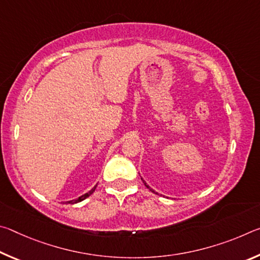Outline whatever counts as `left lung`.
Wrapping results in <instances>:
<instances>
[{
    "label": "left lung",
    "instance_id": "left-lung-1",
    "mask_svg": "<svg viewBox=\"0 0 260 260\" xmlns=\"http://www.w3.org/2000/svg\"><path fill=\"white\" fill-rule=\"evenodd\" d=\"M141 179H142V178H141ZM142 181H143V183H144V186H146V187H147V188L149 189V190H150V191H152V192H155V190H153V189H151L150 187H149V186H148V184H147L146 182H144V180H143V179H142ZM155 193H157V192H155Z\"/></svg>",
    "mask_w": 260,
    "mask_h": 260
}]
</instances>
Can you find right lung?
<instances>
[{
	"mask_svg": "<svg viewBox=\"0 0 260 260\" xmlns=\"http://www.w3.org/2000/svg\"><path fill=\"white\" fill-rule=\"evenodd\" d=\"M96 186H98V184H96ZM96 186H95L93 189H90V190L88 191L87 193H85V195H82V196L79 197V199H77V200H73V201H69V202H68V204H76V203H79V202H81V201H83V200H86L88 196H90L91 193H93V192L95 191Z\"/></svg>",
	"mask_w": 260,
	"mask_h": 260,
	"instance_id": "obj_1",
	"label": "right lung"
}]
</instances>
